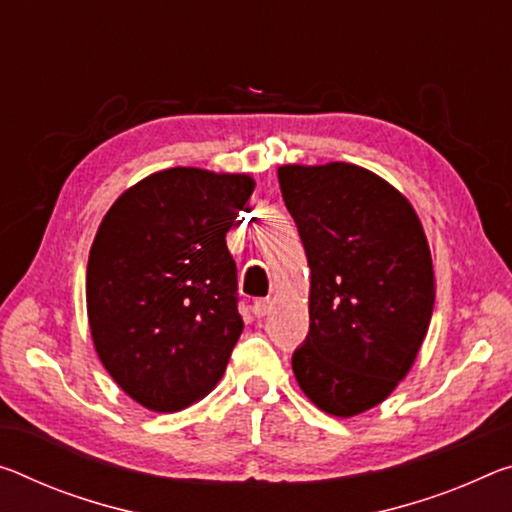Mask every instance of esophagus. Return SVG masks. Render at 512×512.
Returning a JSON list of instances; mask_svg holds the SVG:
<instances>
[{"instance_id":"1","label":"esophagus","mask_w":512,"mask_h":512,"mask_svg":"<svg viewBox=\"0 0 512 512\" xmlns=\"http://www.w3.org/2000/svg\"><path fill=\"white\" fill-rule=\"evenodd\" d=\"M273 310V303L269 298H259L253 303V314L257 316V319H264V316H269Z\"/></svg>"}]
</instances>
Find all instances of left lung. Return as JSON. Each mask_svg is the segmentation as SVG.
<instances>
[{"instance_id":"1","label":"left lung","mask_w":512,"mask_h":512,"mask_svg":"<svg viewBox=\"0 0 512 512\" xmlns=\"http://www.w3.org/2000/svg\"><path fill=\"white\" fill-rule=\"evenodd\" d=\"M310 264V335L291 358L307 399L332 417L383 403L408 376L435 303L431 248L392 184L344 161L278 168Z\"/></svg>"}]
</instances>
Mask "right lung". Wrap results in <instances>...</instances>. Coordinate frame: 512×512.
<instances>
[{"mask_svg":"<svg viewBox=\"0 0 512 512\" xmlns=\"http://www.w3.org/2000/svg\"><path fill=\"white\" fill-rule=\"evenodd\" d=\"M255 189L243 173L166 168L113 202L88 255L97 358L152 412L200 401L243 330L225 234Z\"/></svg>","mask_w":512,"mask_h":512,"instance_id":"add662e5","label":"right lung"}]
</instances>
